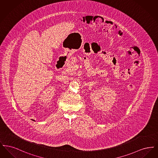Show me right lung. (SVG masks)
I'll use <instances>...</instances> for the list:
<instances>
[{
    "mask_svg": "<svg viewBox=\"0 0 158 158\" xmlns=\"http://www.w3.org/2000/svg\"><path fill=\"white\" fill-rule=\"evenodd\" d=\"M32 121H34V120H32Z\"/></svg>",
    "mask_w": 158,
    "mask_h": 158,
    "instance_id": "add662e5",
    "label": "right lung"
}]
</instances>
